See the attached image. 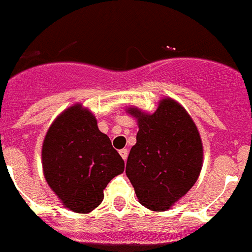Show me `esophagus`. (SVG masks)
I'll list each match as a JSON object with an SVG mask.
<instances>
[{
  "label": "esophagus",
  "instance_id": "34e87169",
  "mask_svg": "<svg viewBox=\"0 0 252 252\" xmlns=\"http://www.w3.org/2000/svg\"><path fill=\"white\" fill-rule=\"evenodd\" d=\"M120 155H121L122 159H124L125 161H126V159H127V157H128V150H127V149H122V150H120Z\"/></svg>",
  "mask_w": 252,
  "mask_h": 252
}]
</instances>
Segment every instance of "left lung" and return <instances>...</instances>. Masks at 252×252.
Returning a JSON list of instances; mask_svg holds the SVG:
<instances>
[{
	"label": "left lung",
	"instance_id": "8db88e82",
	"mask_svg": "<svg viewBox=\"0 0 252 252\" xmlns=\"http://www.w3.org/2000/svg\"><path fill=\"white\" fill-rule=\"evenodd\" d=\"M137 120L136 144L126 162V175L142 206L166 211L197 182L203 145L192 117L171 98L159 102L154 113L130 107Z\"/></svg>",
	"mask_w": 252,
	"mask_h": 252
}]
</instances>
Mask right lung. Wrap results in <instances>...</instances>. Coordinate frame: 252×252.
Returning <instances> with one entry per match:
<instances>
[{
    "instance_id": "right-lung-1",
    "label": "right lung",
    "mask_w": 252,
    "mask_h": 252,
    "mask_svg": "<svg viewBox=\"0 0 252 252\" xmlns=\"http://www.w3.org/2000/svg\"><path fill=\"white\" fill-rule=\"evenodd\" d=\"M43 171L63 206L90 213L103 201V189L124 173L125 162L81 103L69 107L50 125L43 142Z\"/></svg>"
}]
</instances>
